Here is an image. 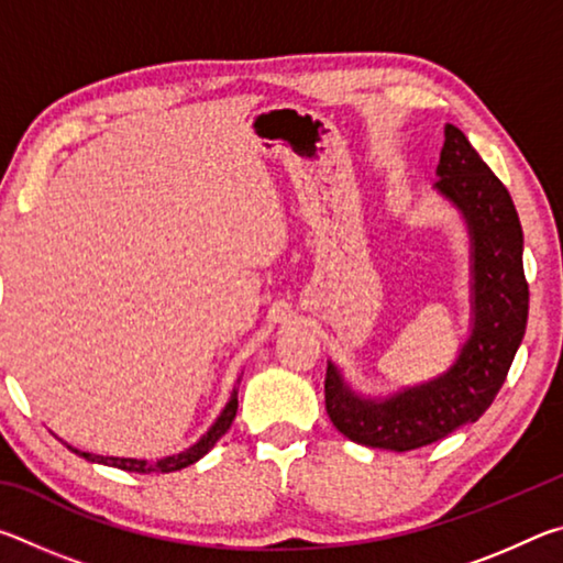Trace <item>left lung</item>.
Returning <instances> with one entry per match:
<instances>
[{
  "instance_id": "left-lung-1",
  "label": "left lung",
  "mask_w": 563,
  "mask_h": 563,
  "mask_svg": "<svg viewBox=\"0 0 563 563\" xmlns=\"http://www.w3.org/2000/svg\"><path fill=\"white\" fill-rule=\"evenodd\" d=\"M437 196L462 216L470 235V335L460 355L427 383L369 397L328 362L325 409L347 440L375 450L409 452L472 424L507 379L529 316L523 233L517 208L464 133L446 123L437 164Z\"/></svg>"
}]
</instances>
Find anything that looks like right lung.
I'll return each mask as SVG.
<instances>
[{"label": "right lung", "mask_w": 563, "mask_h": 563, "mask_svg": "<svg viewBox=\"0 0 563 563\" xmlns=\"http://www.w3.org/2000/svg\"><path fill=\"white\" fill-rule=\"evenodd\" d=\"M238 385H241V377H238ZM238 385L233 387L231 393V399H228L225 407L221 409V415L216 417V422L208 427V432L201 434V440L194 442L188 446V450L178 452V454H168V456H161V460L156 462H148V460H131V456H103V454H91V452H81L76 450V446L66 444V450H71L74 454L84 456L87 462H93V464H107V466H117V470H123V472H139V474H151V472H178L184 470V466H190L196 464L201 456H206L208 452L213 450L216 442L221 440V437L231 430L233 419H235V412H238Z\"/></svg>", "instance_id": "obj_1"}]
</instances>
